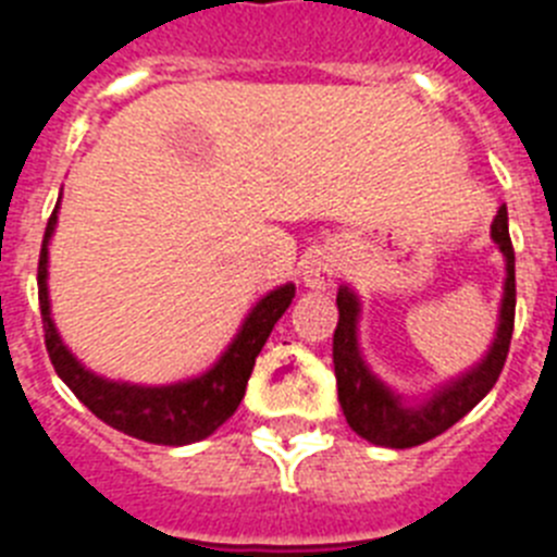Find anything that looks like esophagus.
Returning <instances> with one entry per match:
<instances>
[{"label":"esophagus","instance_id":"obj_1","mask_svg":"<svg viewBox=\"0 0 557 557\" xmlns=\"http://www.w3.org/2000/svg\"><path fill=\"white\" fill-rule=\"evenodd\" d=\"M336 258L331 251H317L302 265V283L313 292H325V288H333L336 285Z\"/></svg>","mask_w":557,"mask_h":557}]
</instances>
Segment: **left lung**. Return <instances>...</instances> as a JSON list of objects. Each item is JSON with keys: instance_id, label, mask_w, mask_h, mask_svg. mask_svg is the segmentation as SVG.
<instances>
[{"instance_id": "8db88e82", "label": "left lung", "mask_w": 557, "mask_h": 557, "mask_svg": "<svg viewBox=\"0 0 557 557\" xmlns=\"http://www.w3.org/2000/svg\"><path fill=\"white\" fill-rule=\"evenodd\" d=\"M493 244L505 255V285H502L499 322L496 333L471 370L434 386L423 400H406L393 386L381 381L367 364L359 342L361 299L347 285L336 294L338 325L333 333V370H336L338 404L347 423L359 437L372 446L412 448L451 429L466 418L493 389L510 350L512 317H516V255H512L510 230H507V207L502 205L491 224Z\"/></svg>"}]
</instances>
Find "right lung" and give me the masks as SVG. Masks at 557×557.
I'll use <instances>...</instances> for the list:
<instances>
[{"label":"right lung","instance_id":"right-lung-1","mask_svg":"<svg viewBox=\"0 0 557 557\" xmlns=\"http://www.w3.org/2000/svg\"><path fill=\"white\" fill-rule=\"evenodd\" d=\"M58 207H61V198L47 224L41 258H38V302H41L47 352H50L58 379L70 386L86 409H91V414H98L103 423L128 437L157 443V446H190L210 437L221 423L235 414L244 400L246 381H249L258 352L263 350L265 338L277 325L285 308L292 306L294 292H297L294 283L277 285L265 297H260L249 308L226 350L193 379L173 381V384H132V381L106 379L91 372L84 361H77L52 322L47 277H50V240L55 235Z\"/></svg>","mask_w":557,"mask_h":557}]
</instances>
